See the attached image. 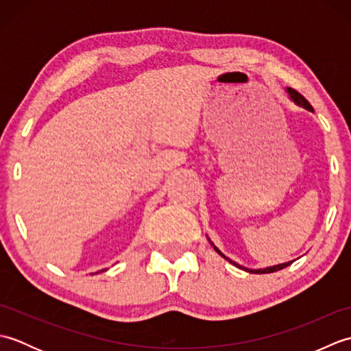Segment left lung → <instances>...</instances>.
<instances>
[{"label":"left lung","mask_w":351,"mask_h":351,"mask_svg":"<svg viewBox=\"0 0 351 351\" xmlns=\"http://www.w3.org/2000/svg\"><path fill=\"white\" fill-rule=\"evenodd\" d=\"M287 93L289 95V99L291 101H294L297 106L299 107H303V108H306L308 111H312V113H314V108H312V106L311 104L303 98V96L299 93V92H295L294 88H291V87H287ZM206 238H208V241H210V244L213 245L214 247V250L219 253L220 256H223L225 258L226 261H229L230 264H234L235 267H238V268H241V270H244V271H247V273H253V274H265V273H274V271H279V270H282V268H285V267H288V265H291L293 264V261H289V263H283V264H278V265H273V267H265V268H247V267H243V265H240V264H237L235 261H232V259H229L226 255H223V253L220 252V249L217 247V245H215L211 240H210V237L206 235Z\"/></svg>","instance_id":"obj_1"}]
</instances>
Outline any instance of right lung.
I'll use <instances>...</instances> for the list:
<instances>
[{"mask_svg": "<svg viewBox=\"0 0 351 351\" xmlns=\"http://www.w3.org/2000/svg\"><path fill=\"white\" fill-rule=\"evenodd\" d=\"M107 270V268H104V270H101V271H106ZM96 273H99V271H96ZM93 274V273H92Z\"/></svg>", "mask_w": 351, "mask_h": 351, "instance_id": "1", "label": "right lung"}]
</instances>
